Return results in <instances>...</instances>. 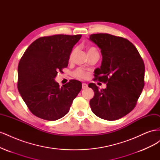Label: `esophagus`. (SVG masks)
<instances>
[{
	"label": "esophagus",
	"mask_w": 160,
	"mask_h": 160,
	"mask_svg": "<svg viewBox=\"0 0 160 160\" xmlns=\"http://www.w3.org/2000/svg\"><path fill=\"white\" fill-rule=\"evenodd\" d=\"M88 88V85H87L86 83H82V89H87Z\"/></svg>",
	"instance_id": "1"
}]
</instances>
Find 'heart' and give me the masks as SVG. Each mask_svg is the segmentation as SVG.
Instances as JSON below:
<instances>
[{"label":"heart","mask_w":160,"mask_h":160,"mask_svg":"<svg viewBox=\"0 0 160 160\" xmlns=\"http://www.w3.org/2000/svg\"><path fill=\"white\" fill-rule=\"evenodd\" d=\"M97 51V50H96L95 48H94V47H89V49H88V52H91V51ZM74 51H75L73 50V51H72L71 52L70 56H69V59H70V60L72 59V55H73ZM73 74H74L75 77H77V78H79V79L85 78V77H87V76H88V73H87V72H85L84 70H83L82 69H80V68L76 69V70L74 71Z\"/></svg>","instance_id":"heart-1"}]
</instances>
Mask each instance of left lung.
I'll list each match as a JSON object with an SVG mask.
<instances>
[{
    "mask_svg": "<svg viewBox=\"0 0 160 160\" xmlns=\"http://www.w3.org/2000/svg\"><path fill=\"white\" fill-rule=\"evenodd\" d=\"M89 39L101 49L103 59L95 71V80L107 84L99 90L95 83L90 100L92 111L105 120L124 117L135 107L144 83L145 65L138 49L127 38L108 33L92 34Z\"/></svg>",
    "mask_w": 160,
    "mask_h": 160,
    "instance_id": "1",
    "label": "left lung"
}]
</instances>
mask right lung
Instances as JSON below:
<instances>
[{
	"mask_svg": "<svg viewBox=\"0 0 160 160\" xmlns=\"http://www.w3.org/2000/svg\"><path fill=\"white\" fill-rule=\"evenodd\" d=\"M81 35L42 37L32 42L18 66L17 88L28 109L37 117L55 121L69 111L82 88L72 79L60 88L55 81L58 71L68 66L72 47Z\"/></svg>",
	"mask_w": 160,
	"mask_h": 160,
	"instance_id": "add662e5",
	"label": "right lung"
}]
</instances>
